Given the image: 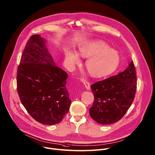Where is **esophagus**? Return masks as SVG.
Returning a JSON list of instances; mask_svg holds the SVG:
<instances>
[{
	"mask_svg": "<svg viewBox=\"0 0 155 155\" xmlns=\"http://www.w3.org/2000/svg\"><path fill=\"white\" fill-rule=\"evenodd\" d=\"M83 85L85 86V87L86 88V89L87 90H90V83L87 82V81H85L83 82Z\"/></svg>",
	"mask_w": 155,
	"mask_h": 155,
	"instance_id": "obj_1",
	"label": "esophagus"
}]
</instances>
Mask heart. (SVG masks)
<instances>
[{"instance_id":"b5f03b06","label":"heart","mask_w":155,"mask_h":155,"mask_svg":"<svg viewBox=\"0 0 155 155\" xmlns=\"http://www.w3.org/2000/svg\"><path fill=\"white\" fill-rule=\"evenodd\" d=\"M78 53L81 57L88 58L85 68L88 74L94 78L109 75L114 71L120 62L118 52L101 41H90L81 46ZM65 58L70 67H74L80 61L77 53L70 50L65 51Z\"/></svg>"}]
</instances>
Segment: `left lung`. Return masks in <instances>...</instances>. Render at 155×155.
Instances as JSON below:
<instances>
[{"label":"left lung","mask_w":155,"mask_h":155,"mask_svg":"<svg viewBox=\"0 0 155 155\" xmlns=\"http://www.w3.org/2000/svg\"><path fill=\"white\" fill-rule=\"evenodd\" d=\"M94 101L89 110L98 124H110L121 119L132 104L137 89V76L132 61L124 72L93 83Z\"/></svg>","instance_id":"left-lung-1"}]
</instances>
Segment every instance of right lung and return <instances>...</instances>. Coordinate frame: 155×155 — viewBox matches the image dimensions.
I'll return each mask as SVG.
<instances>
[{
    "mask_svg": "<svg viewBox=\"0 0 155 155\" xmlns=\"http://www.w3.org/2000/svg\"><path fill=\"white\" fill-rule=\"evenodd\" d=\"M39 35L27 42L17 69V85L20 100L37 122L54 125L69 110L71 100L66 88L67 74L55 65Z\"/></svg>",
    "mask_w": 155,
    "mask_h": 155,
    "instance_id": "add662e5",
    "label": "right lung"
}]
</instances>
